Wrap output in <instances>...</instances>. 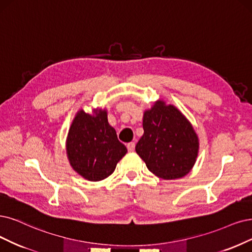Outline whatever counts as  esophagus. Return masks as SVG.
Wrapping results in <instances>:
<instances>
[{
  "label": "esophagus",
  "instance_id": "obj_1",
  "mask_svg": "<svg viewBox=\"0 0 252 252\" xmlns=\"http://www.w3.org/2000/svg\"><path fill=\"white\" fill-rule=\"evenodd\" d=\"M126 147H127V151H128V152H134V150H135V142H129V143H127Z\"/></svg>",
  "mask_w": 252,
  "mask_h": 252
}]
</instances>
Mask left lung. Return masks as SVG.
Returning <instances> with one entry per match:
<instances>
[{
    "label": "left lung",
    "instance_id": "8db88e82",
    "mask_svg": "<svg viewBox=\"0 0 252 252\" xmlns=\"http://www.w3.org/2000/svg\"><path fill=\"white\" fill-rule=\"evenodd\" d=\"M144 134L136 153L158 178L180 179L196 162L199 141L190 121L173 105L157 100L143 114Z\"/></svg>",
    "mask_w": 252,
    "mask_h": 252
}]
</instances>
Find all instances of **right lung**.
<instances>
[{
    "label": "right lung",
    "mask_w": 252,
    "mask_h": 252,
    "mask_svg": "<svg viewBox=\"0 0 252 252\" xmlns=\"http://www.w3.org/2000/svg\"><path fill=\"white\" fill-rule=\"evenodd\" d=\"M126 152L108 123L106 110L95 109L93 114L80 110L76 114L66 139V154L72 169L84 179L105 180Z\"/></svg>",
    "instance_id": "1"
}]
</instances>
